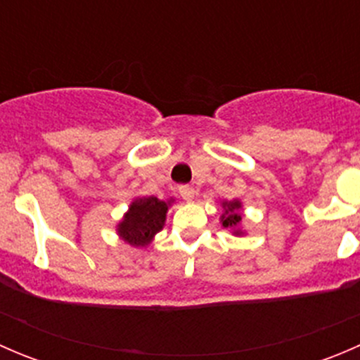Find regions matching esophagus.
<instances>
[{"mask_svg":"<svg viewBox=\"0 0 360 360\" xmlns=\"http://www.w3.org/2000/svg\"><path fill=\"white\" fill-rule=\"evenodd\" d=\"M195 188L193 186H188V184H184V186H179V195L183 197V200L186 202H191L195 198Z\"/></svg>","mask_w":360,"mask_h":360,"instance_id":"1","label":"esophagus"}]
</instances>
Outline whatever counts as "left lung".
<instances>
[{"instance_id":"left-lung-1","label":"left lung","mask_w":360,"mask_h":360,"mask_svg":"<svg viewBox=\"0 0 360 360\" xmlns=\"http://www.w3.org/2000/svg\"><path fill=\"white\" fill-rule=\"evenodd\" d=\"M223 216H221V223H223L224 228H231L235 235H242V230H238V224L242 221V203L238 200H231L226 202L224 200L223 203Z\"/></svg>"}]
</instances>
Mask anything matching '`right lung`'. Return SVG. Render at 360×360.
Returning <instances> with one entry per match:
<instances>
[{"label": "right lung", "instance_id": "add662e5", "mask_svg": "<svg viewBox=\"0 0 360 360\" xmlns=\"http://www.w3.org/2000/svg\"><path fill=\"white\" fill-rule=\"evenodd\" d=\"M170 203V200H158L157 197L136 198L118 223V235L134 248H146L165 224Z\"/></svg>", "mask_w": 360, "mask_h": 360}]
</instances>
